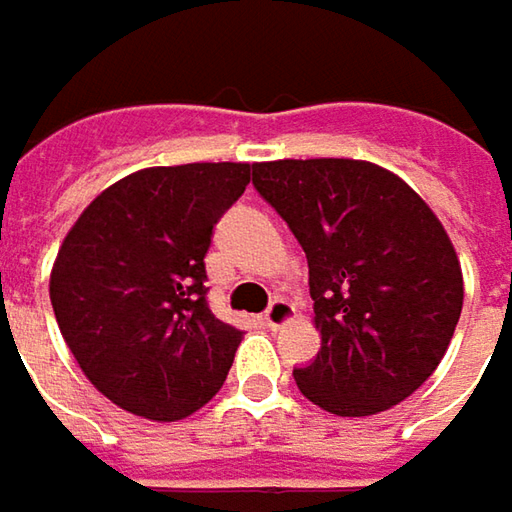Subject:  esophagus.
I'll use <instances>...</instances> for the list:
<instances>
[{
  "mask_svg": "<svg viewBox=\"0 0 512 512\" xmlns=\"http://www.w3.org/2000/svg\"><path fill=\"white\" fill-rule=\"evenodd\" d=\"M291 317H294V309H291L289 300H283V297H274L272 303H269V309H266V314H263V320H266L269 328L286 326Z\"/></svg>",
  "mask_w": 512,
  "mask_h": 512,
  "instance_id": "esophagus-1",
  "label": "esophagus"
}]
</instances>
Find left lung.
Segmentation results:
<instances>
[{
  "label": "left lung",
  "mask_w": 512,
  "mask_h": 512,
  "mask_svg": "<svg viewBox=\"0 0 512 512\" xmlns=\"http://www.w3.org/2000/svg\"><path fill=\"white\" fill-rule=\"evenodd\" d=\"M260 198L309 260L320 351L294 382L337 416L399 405L436 371L462 314V266L431 206L351 158L252 164Z\"/></svg>",
  "instance_id": "8db88e82"
}]
</instances>
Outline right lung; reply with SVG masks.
<instances>
[{
  "label": "right lung",
  "mask_w": 512,
  "mask_h": 512,
  "mask_svg": "<svg viewBox=\"0 0 512 512\" xmlns=\"http://www.w3.org/2000/svg\"><path fill=\"white\" fill-rule=\"evenodd\" d=\"M249 172L229 161L141 169L67 232L50 303L84 377L118 408L175 422L221 391L243 331L209 309L203 257Z\"/></svg>",
  "instance_id": "right-lung-1"
}]
</instances>
